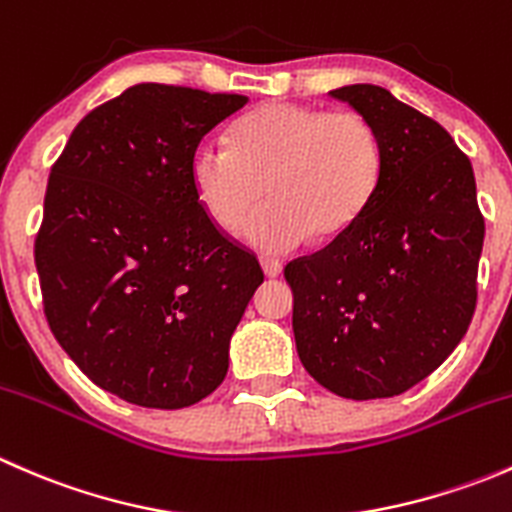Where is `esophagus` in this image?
Instances as JSON below:
<instances>
[{
    "mask_svg": "<svg viewBox=\"0 0 512 512\" xmlns=\"http://www.w3.org/2000/svg\"><path fill=\"white\" fill-rule=\"evenodd\" d=\"M262 270H265L267 277H280L282 275V262L275 260V257H262Z\"/></svg>",
    "mask_w": 512,
    "mask_h": 512,
    "instance_id": "esophagus-1",
    "label": "esophagus"
}]
</instances>
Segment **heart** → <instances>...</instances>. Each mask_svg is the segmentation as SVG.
I'll return each instance as SVG.
<instances>
[{
  "label": "heart",
  "instance_id": "obj_1",
  "mask_svg": "<svg viewBox=\"0 0 512 512\" xmlns=\"http://www.w3.org/2000/svg\"><path fill=\"white\" fill-rule=\"evenodd\" d=\"M384 148L369 118L304 103H267L240 118L232 143L205 138L190 156L198 203L223 230L242 225L252 247L285 255L312 235L334 240L361 218L379 190Z\"/></svg>",
  "mask_w": 512,
  "mask_h": 512
}]
</instances>
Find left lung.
Instances as JSON below:
<instances>
[{"instance_id": "left-lung-1", "label": "left lung", "mask_w": 512, "mask_h": 512, "mask_svg": "<svg viewBox=\"0 0 512 512\" xmlns=\"http://www.w3.org/2000/svg\"><path fill=\"white\" fill-rule=\"evenodd\" d=\"M369 118L379 190L327 247L285 267L297 354L344 399H389L426 379L468 332L485 220L451 133L371 84L329 91Z\"/></svg>"}]
</instances>
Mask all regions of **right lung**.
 <instances>
[{
    "instance_id": "obj_1",
    "label": "right lung",
    "mask_w": 512,
    "mask_h": 512,
    "mask_svg": "<svg viewBox=\"0 0 512 512\" xmlns=\"http://www.w3.org/2000/svg\"><path fill=\"white\" fill-rule=\"evenodd\" d=\"M247 96L138 84L86 113L51 165L34 242L44 314L118 399L185 409L223 384L265 275L190 180L193 148Z\"/></svg>"
}]
</instances>
